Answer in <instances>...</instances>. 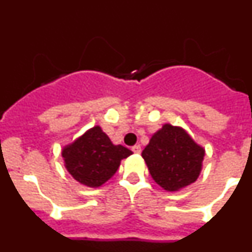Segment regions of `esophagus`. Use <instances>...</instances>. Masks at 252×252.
Wrapping results in <instances>:
<instances>
[{"instance_id":"1","label":"esophagus","mask_w":252,"mask_h":252,"mask_svg":"<svg viewBox=\"0 0 252 252\" xmlns=\"http://www.w3.org/2000/svg\"><path fill=\"white\" fill-rule=\"evenodd\" d=\"M131 150H132L135 154H140L141 153V146L135 145V146H132V149H131Z\"/></svg>"}]
</instances>
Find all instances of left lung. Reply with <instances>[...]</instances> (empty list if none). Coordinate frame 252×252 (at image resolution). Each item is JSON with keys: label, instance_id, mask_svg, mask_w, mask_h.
I'll return each instance as SVG.
<instances>
[{"label": "left lung", "instance_id": "1", "mask_svg": "<svg viewBox=\"0 0 252 252\" xmlns=\"http://www.w3.org/2000/svg\"><path fill=\"white\" fill-rule=\"evenodd\" d=\"M206 150L180 126L164 124L151 136L141 157L150 175L166 192H179L198 179Z\"/></svg>", "mask_w": 252, "mask_h": 252}]
</instances>
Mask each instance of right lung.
Wrapping results in <instances>:
<instances>
[{
    "mask_svg": "<svg viewBox=\"0 0 252 252\" xmlns=\"http://www.w3.org/2000/svg\"><path fill=\"white\" fill-rule=\"evenodd\" d=\"M131 154L127 148L112 144L98 125L62 149L64 166L69 174L90 188L103 186L117 171L121 160Z\"/></svg>",
    "mask_w": 252,
    "mask_h": 252,
    "instance_id": "right-lung-1",
    "label": "right lung"
}]
</instances>
